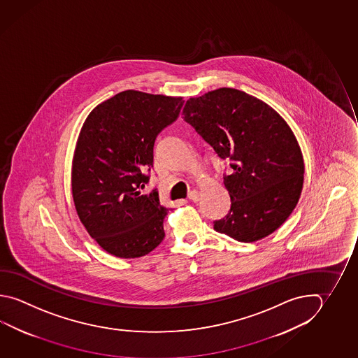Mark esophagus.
Instances as JSON below:
<instances>
[{"label": "esophagus", "mask_w": 358, "mask_h": 358, "mask_svg": "<svg viewBox=\"0 0 358 358\" xmlns=\"http://www.w3.org/2000/svg\"><path fill=\"white\" fill-rule=\"evenodd\" d=\"M189 199L191 200V201H194V203H197L199 200H200V194L197 192V191H191L189 194Z\"/></svg>", "instance_id": "obj_1"}]
</instances>
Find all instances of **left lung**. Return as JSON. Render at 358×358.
Segmentation results:
<instances>
[{
  "label": "left lung",
  "mask_w": 358,
  "mask_h": 358,
  "mask_svg": "<svg viewBox=\"0 0 358 358\" xmlns=\"http://www.w3.org/2000/svg\"><path fill=\"white\" fill-rule=\"evenodd\" d=\"M182 114L233 169L224 175L230 210L214 229L244 243L270 236L303 189V155L289 125L267 103L236 88L192 97Z\"/></svg>",
  "instance_id": "8db88e82"
}]
</instances>
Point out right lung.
<instances>
[{"mask_svg":"<svg viewBox=\"0 0 358 358\" xmlns=\"http://www.w3.org/2000/svg\"><path fill=\"white\" fill-rule=\"evenodd\" d=\"M182 97L122 91L88 115L76 147L72 194L88 234L120 258H138L164 238L169 213L157 189L144 195L158 134L178 119Z\"/></svg>","mask_w":358,"mask_h":358,"instance_id":"obj_1","label":"right lung"}]
</instances>
